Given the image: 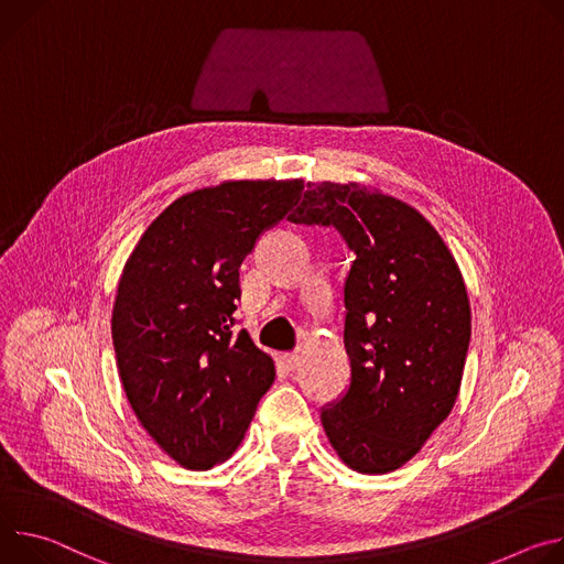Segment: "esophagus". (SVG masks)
<instances>
[{"label":"esophagus","mask_w":564,"mask_h":564,"mask_svg":"<svg viewBox=\"0 0 564 564\" xmlns=\"http://www.w3.org/2000/svg\"><path fill=\"white\" fill-rule=\"evenodd\" d=\"M302 362V354L300 351H291V354H284V365L289 369H297Z\"/></svg>","instance_id":"1"}]
</instances>
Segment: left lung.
Returning a JSON list of instances; mask_svg holds the SVG:
<instances>
[{"mask_svg":"<svg viewBox=\"0 0 564 564\" xmlns=\"http://www.w3.org/2000/svg\"><path fill=\"white\" fill-rule=\"evenodd\" d=\"M295 224L334 226L354 253L345 282L347 394L321 421L358 473L408 464L451 414L470 343L462 271L434 226L360 183H308Z\"/></svg>","mask_w":564,"mask_h":564,"instance_id":"1","label":"left lung"}]
</instances>
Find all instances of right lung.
I'll return each instance as SVG.
<instances>
[{
  "mask_svg": "<svg viewBox=\"0 0 564 564\" xmlns=\"http://www.w3.org/2000/svg\"><path fill=\"white\" fill-rule=\"evenodd\" d=\"M304 181H221L172 202L118 280L111 338L128 401L176 464L208 470L241 444L275 362L235 332L239 267Z\"/></svg>",
  "mask_w": 564,
  "mask_h": 564,
  "instance_id": "add662e5",
  "label": "right lung"
}]
</instances>
